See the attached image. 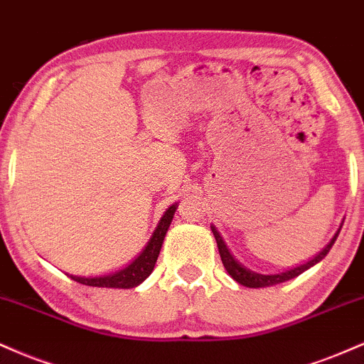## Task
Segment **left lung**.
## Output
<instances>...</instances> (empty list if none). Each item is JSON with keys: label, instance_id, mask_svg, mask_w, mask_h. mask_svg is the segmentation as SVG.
I'll use <instances>...</instances> for the list:
<instances>
[{"label": "left lung", "instance_id": "8db88e82", "mask_svg": "<svg viewBox=\"0 0 364 364\" xmlns=\"http://www.w3.org/2000/svg\"><path fill=\"white\" fill-rule=\"evenodd\" d=\"M213 230V235H215L216 238V243H218V250H220V255H221V260H223V266L226 271H228V274L233 277L237 283H240L242 286H247V288H266V286H272V284H279V283H284V281L288 279H293V277L300 276L301 272H305L306 269H310L311 266H315V264L320 262L326 255L328 254V250L332 249V245H334L337 235H339V232L336 233V237L332 238L331 243L323 249L320 254L317 255L315 259H311L310 262L303 264V266H298L291 269V271H286V272H281V274H272V276H266V274H257V272H252L249 271L247 267H243L238 260H235V257L232 254H230L228 247L225 245L223 238H221V235L218 233V230L215 228V226H211Z\"/></svg>", "mask_w": 364, "mask_h": 364}]
</instances>
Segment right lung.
I'll use <instances>...</instances> for the list:
<instances>
[{
    "instance_id": "add662e5",
    "label": "right lung",
    "mask_w": 364,
    "mask_h": 364,
    "mask_svg": "<svg viewBox=\"0 0 364 364\" xmlns=\"http://www.w3.org/2000/svg\"><path fill=\"white\" fill-rule=\"evenodd\" d=\"M175 206H170L165 211L164 218L160 220V225L153 233L151 240L146 245V249L143 250V254L139 255L131 266H127L122 271L115 272V274L104 276V277H78L71 276V279H75L76 283L87 284V286H97V288H134L139 283H143L146 277L151 274L153 267H155L158 254H160L161 243H164V238L166 235V230H168L170 223H172V218L175 213Z\"/></svg>"
}]
</instances>
